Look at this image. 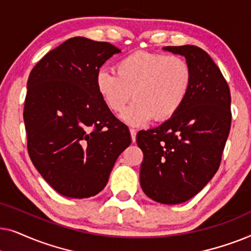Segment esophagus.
<instances>
[{
	"label": "esophagus",
	"mask_w": 251,
	"mask_h": 251,
	"mask_svg": "<svg viewBox=\"0 0 251 251\" xmlns=\"http://www.w3.org/2000/svg\"><path fill=\"white\" fill-rule=\"evenodd\" d=\"M130 135H131V140L133 143L136 142V135H137V130L136 129H130Z\"/></svg>",
	"instance_id": "1"
}]
</instances>
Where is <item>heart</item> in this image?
I'll return each mask as SVG.
<instances>
[{
  "mask_svg": "<svg viewBox=\"0 0 251 251\" xmlns=\"http://www.w3.org/2000/svg\"><path fill=\"white\" fill-rule=\"evenodd\" d=\"M115 73L106 70L96 75V88L105 105L130 126H143L154 118L164 122L184 105L192 87L190 64L179 56L135 51L116 61Z\"/></svg>",
  "mask_w": 251,
  "mask_h": 251,
  "instance_id": "heart-1",
  "label": "heart"
}]
</instances>
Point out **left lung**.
I'll list each match as a JSON object with an SVG mask.
<instances>
[{
  "mask_svg": "<svg viewBox=\"0 0 251 251\" xmlns=\"http://www.w3.org/2000/svg\"><path fill=\"white\" fill-rule=\"evenodd\" d=\"M186 58L193 73L184 105L174 118L137 133L143 151L140 186L152 200H190L217 173L231 129V94L211 57L195 46L166 47Z\"/></svg>",
  "mask_w": 251,
  "mask_h": 251,
  "instance_id": "8db88e82",
  "label": "left lung"
}]
</instances>
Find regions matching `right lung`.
Returning a JSON list of instances; mask_svg holds the SVG:
<instances>
[{"mask_svg":"<svg viewBox=\"0 0 251 251\" xmlns=\"http://www.w3.org/2000/svg\"><path fill=\"white\" fill-rule=\"evenodd\" d=\"M119 52L108 42L72 37L29 74L24 106L27 150L44 180L64 197L98 194L131 144L128 126L96 88L99 68Z\"/></svg>","mask_w":251,"mask_h":251,"instance_id":"right-lung-1","label":"right lung"}]
</instances>
